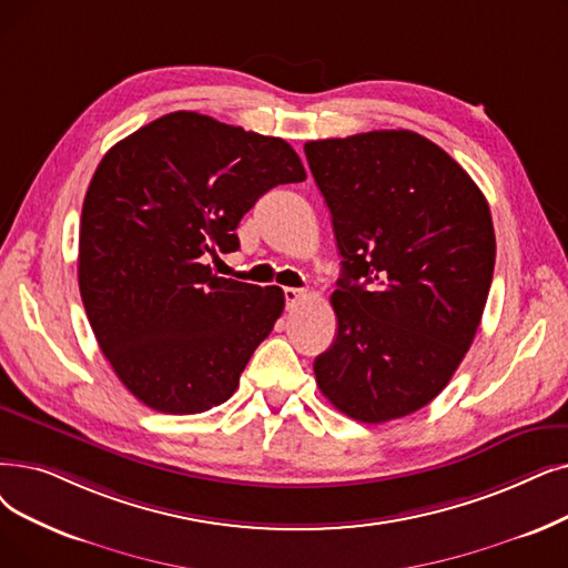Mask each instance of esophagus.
<instances>
[{"label": "esophagus", "mask_w": 568, "mask_h": 568, "mask_svg": "<svg viewBox=\"0 0 568 568\" xmlns=\"http://www.w3.org/2000/svg\"><path fill=\"white\" fill-rule=\"evenodd\" d=\"M283 294H285V304H287V308H292L294 304L302 302V300L306 297V292H304V290H297V287H285V290H283Z\"/></svg>", "instance_id": "34e87169"}]
</instances>
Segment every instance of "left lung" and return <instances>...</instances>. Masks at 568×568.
<instances>
[{"mask_svg": "<svg viewBox=\"0 0 568 568\" xmlns=\"http://www.w3.org/2000/svg\"><path fill=\"white\" fill-rule=\"evenodd\" d=\"M304 153L343 257L317 387L359 423L410 415L450 383L478 332L497 255L485 194L408 130L308 141Z\"/></svg>", "mask_w": 568, "mask_h": 568, "instance_id": "obj_1", "label": "left lung"}]
</instances>
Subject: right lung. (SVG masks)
Returning a JSON list of instances; mask_svg holds the SVG:
<instances>
[{
	"label": "right lung",
	"instance_id": "right-lung-1",
	"mask_svg": "<svg viewBox=\"0 0 568 568\" xmlns=\"http://www.w3.org/2000/svg\"><path fill=\"white\" fill-rule=\"evenodd\" d=\"M306 179L292 145L194 111L118 141L85 192L79 287L97 343L148 408L192 415L227 402L285 297L215 276L241 217Z\"/></svg>",
	"mask_w": 568,
	"mask_h": 568
}]
</instances>
